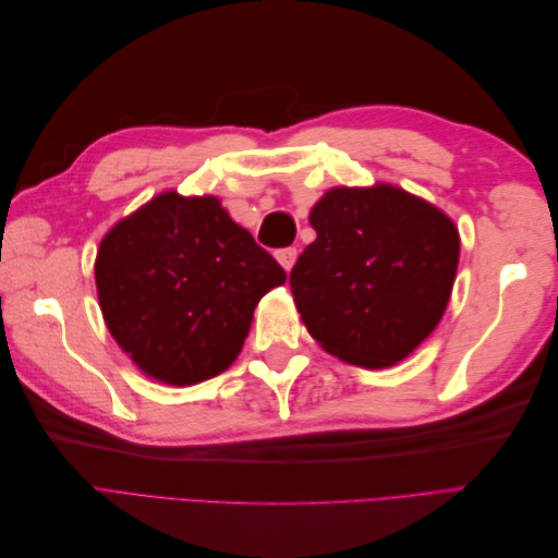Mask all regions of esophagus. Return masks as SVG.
<instances>
[{
  "instance_id": "1",
  "label": "esophagus",
  "mask_w": 558,
  "mask_h": 558,
  "mask_svg": "<svg viewBox=\"0 0 558 558\" xmlns=\"http://www.w3.org/2000/svg\"><path fill=\"white\" fill-rule=\"evenodd\" d=\"M275 256L279 260V265L289 272V269L295 265V258H298V248L295 246H286V248H279L275 251Z\"/></svg>"
}]
</instances>
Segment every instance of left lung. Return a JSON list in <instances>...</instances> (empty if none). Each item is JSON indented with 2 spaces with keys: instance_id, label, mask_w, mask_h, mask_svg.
Returning a JSON list of instances; mask_svg holds the SVG:
<instances>
[{
  "instance_id": "1",
  "label": "left lung",
  "mask_w": 558,
  "mask_h": 558,
  "mask_svg": "<svg viewBox=\"0 0 558 558\" xmlns=\"http://www.w3.org/2000/svg\"><path fill=\"white\" fill-rule=\"evenodd\" d=\"M316 240L291 269L295 307L314 340L363 367L408 359L440 324L459 267L453 221L396 185L320 197Z\"/></svg>"
}]
</instances>
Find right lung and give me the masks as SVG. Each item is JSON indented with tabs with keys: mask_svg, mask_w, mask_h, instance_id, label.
I'll return each mask as SVG.
<instances>
[{
	"mask_svg": "<svg viewBox=\"0 0 558 558\" xmlns=\"http://www.w3.org/2000/svg\"><path fill=\"white\" fill-rule=\"evenodd\" d=\"M283 267L214 195L154 197L99 244L95 283L107 328L142 373L189 386L240 356L253 310Z\"/></svg>",
	"mask_w": 558,
	"mask_h": 558,
	"instance_id": "add662e5",
	"label": "right lung"
}]
</instances>
